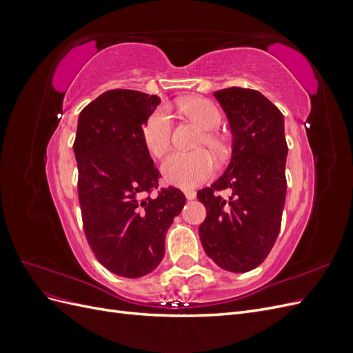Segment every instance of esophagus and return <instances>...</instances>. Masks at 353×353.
Masks as SVG:
<instances>
[{
    "instance_id": "1",
    "label": "esophagus",
    "mask_w": 353,
    "mask_h": 353,
    "mask_svg": "<svg viewBox=\"0 0 353 353\" xmlns=\"http://www.w3.org/2000/svg\"><path fill=\"white\" fill-rule=\"evenodd\" d=\"M184 194L188 200H194L196 199V191L194 190H184Z\"/></svg>"
}]
</instances>
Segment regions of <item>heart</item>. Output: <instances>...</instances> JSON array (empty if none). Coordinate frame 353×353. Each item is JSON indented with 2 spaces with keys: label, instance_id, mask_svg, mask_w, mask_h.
I'll list each match as a JSON object with an SVG mask.
<instances>
[{
  "label": "heart",
  "instance_id": "1",
  "mask_svg": "<svg viewBox=\"0 0 353 353\" xmlns=\"http://www.w3.org/2000/svg\"><path fill=\"white\" fill-rule=\"evenodd\" d=\"M179 108L187 116L196 121L201 128L208 130L201 140L213 153L223 156L227 145L222 138L213 132L221 123V113L216 105L206 99H185L179 103ZM143 138L152 154L163 156L170 145L172 138V117L166 108L156 109L144 123ZM215 159L206 150L197 152H175L169 154L162 163V172L169 184L181 188H193L209 179L215 172Z\"/></svg>",
  "mask_w": 353,
  "mask_h": 353
}]
</instances>
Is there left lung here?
I'll return each mask as SVG.
<instances>
[{
	"label": "left lung",
	"mask_w": 353,
	"mask_h": 353,
	"mask_svg": "<svg viewBox=\"0 0 353 353\" xmlns=\"http://www.w3.org/2000/svg\"><path fill=\"white\" fill-rule=\"evenodd\" d=\"M213 95L228 117L231 160L197 193L208 212L199 236L219 268L240 274L265 261L280 232L287 191L284 116L259 91L231 87ZM222 189L228 199L219 196Z\"/></svg>",
	"instance_id": "obj_1"
}]
</instances>
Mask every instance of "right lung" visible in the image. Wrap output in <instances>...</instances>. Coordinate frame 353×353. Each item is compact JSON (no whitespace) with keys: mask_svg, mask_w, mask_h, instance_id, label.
I'll use <instances>...</instances> for the list:
<instances>
[{"mask_svg":"<svg viewBox=\"0 0 353 353\" xmlns=\"http://www.w3.org/2000/svg\"><path fill=\"white\" fill-rule=\"evenodd\" d=\"M160 97L110 90L78 117L73 152L83 231L110 272L140 279L157 268L165 239L185 205L181 190L159 187L160 176L143 138V126Z\"/></svg>","mask_w":353,"mask_h":353,"instance_id":"add662e5","label":"right lung"}]
</instances>
